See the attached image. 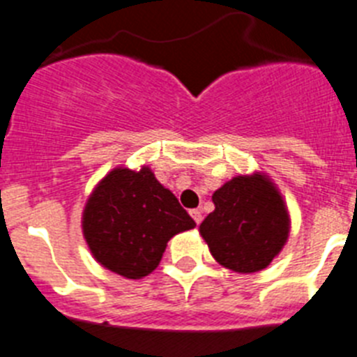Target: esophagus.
Returning a JSON list of instances; mask_svg holds the SVG:
<instances>
[{
  "mask_svg": "<svg viewBox=\"0 0 357 357\" xmlns=\"http://www.w3.org/2000/svg\"><path fill=\"white\" fill-rule=\"evenodd\" d=\"M190 215L193 216V220L197 222V224H200V222H202V211H200V209H191Z\"/></svg>",
  "mask_w": 357,
  "mask_h": 357,
  "instance_id": "esophagus-1",
  "label": "esophagus"
}]
</instances>
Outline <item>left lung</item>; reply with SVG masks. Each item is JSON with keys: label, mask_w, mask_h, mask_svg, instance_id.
Returning a JSON list of instances; mask_svg holds the SVG:
<instances>
[{"label": "left lung", "mask_w": 357, "mask_h": 357, "mask_svg": "<svg viewBox=\"0 0 357 357\" xmlns=\"http://www.w3.org/2000/svg\"><path fill=\"white\" fill-rule=\"evenodd\" d=\"M215 211L199 231L220 266L249 274L266 269L291 233V216L269 175H236L213 193Z\"/></svg>", "instance_id": "1"}]
</instances>
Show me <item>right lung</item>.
I'll return each mask as SVG.
<instances>
[{"instance_id":"obj_1","label":"right lung","mask_w":357,"mask_h":357,"mask_svg":"<svg viewBox=\"0 0 357 357\" xmlns=\"http://www.w3.org/2000/svg\"><path fill=\"white\" fill-rule=\"evenodd\" d=\"M81 224L93 258L128 280L153 273L167 242L197 225L148 166H119L100 178L88 197Z\"/></svg>"}]
</instances>
